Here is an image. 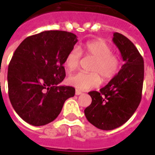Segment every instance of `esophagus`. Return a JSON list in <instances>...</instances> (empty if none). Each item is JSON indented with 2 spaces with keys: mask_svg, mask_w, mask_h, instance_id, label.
Listing matches in <instances>:
<instances>
[{
  "mask_svg": "<svg viewBox=\"0 0 155 155\" xmlns=\"http://www.w3.org/2000/svg\"><path fill=\"white\" fill-rule=\"evenodd\" d=\"M80 94H82V92L80 90H75V95H80Z\"/></svg>",
  "mask_w": 155,
  "mask_h": 155,
  "instance_id": "1",
  "label": "esophagus"
}]
</instances>
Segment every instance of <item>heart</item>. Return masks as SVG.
Instances as JSON below:
<instances>
[{
    "label": "heart",
    "mask_w": 155,
    "mask_h": 155,
    "mask_svg": "<svg viewBox=\"0 0 155 155\" xmlns=\"http://www.w3.org/2000/svg\"><path fill=\"white\" fill-rule=\"evenodd\" d=\"M80 52L85 56L93 58L89 71L91 72H78L67 78V82L80 90H88L97 88L101 82L109 81L116 75L120 67V60L116 54H112L110 45L101 40L88 41L80 47ZM80 54L74 48L66 56L65 66L68 71H73L80 64Z\"/></svg>",
    "instance_id": "obj_1"
}]
</instances>
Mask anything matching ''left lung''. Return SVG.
Wrapping results in <instances>:
<instances>
[{"label": "left lung", "mask_w": 155, "mask_h": 155, "mask_svg": "<svg viewBox=\"0 0 155 155\" xmlns=\"http://www.w3.org/2000/svg\"><path fill=\"white\" fill-rule=\"evenodd\" d=\"M113 42L124 64L99 92L88 93L92 102L84 110L88 122L101 130L114 129L129 120L140 104L143 87L144 60L136 46L118 32L114 33Z\"/></svg>", "instance_id": "obj_1"}]
</instances>
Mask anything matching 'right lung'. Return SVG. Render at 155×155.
I'll return each instance as SVG.
<instances>
[{
  "instance_id": "right-lung-1",
  "label": "right lung",
  "mask_w": 155,
  "mask_h": 155,
  "mask_svg": "<svg viewBox=\"0 0 155 155\" xmlns=\"http://www.w3.org/2000/svg\"><path fill=\"white\" fill-rule=\"evenodd\" d=\"M77 41L71 32L45 31L27 37L15 50L8 67V93L13 108L29 124L54 121L75 95L73 87L58 84L66 76V56Z\"/></svg>"
}]
</instances>
